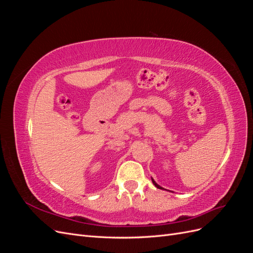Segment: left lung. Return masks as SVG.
Instances as JSON below:
<instances>
[{
	"instance_id": "left-lung-1",
	"label": "left lung",
	"mask_w": 253,
	"mask_h": 253,
	"mask_svg": "<svg viewBox=\"0 0 253 253\" xmlns=\"http://www.w3.org/2000/svg\"><path fill=\"white\" fill-rule=\"evenodd\" d=\"M152 182H153V183H154V186H155L156 188H158V189H162V190H166V189H164L163 187H160V186L158 185V183H156V181H155L154 179H153V178H152Z\"/></svg>"
}]
</instances>
